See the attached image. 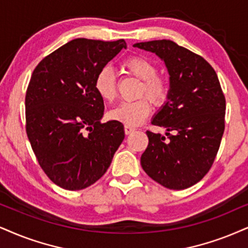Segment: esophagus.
I'll return each instance as SVG.
<instances>
[{
    "label": "esophagus",
    "instance_id": "1",
    "mask_svg": "<svg viewBox=\"0 0 248 248\" xmlns=\"http://www.w3.org/2000/svg\"><path fill=\"white\" fill-rule=\"evenodd\" d=\"M134 130H136V127H133V126H130V125H125V126H124L125 134H130V133H132Z\"/></svg>",
    "mask_w": 248,
    "mask_h": 248
}]
</instances>
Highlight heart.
Wrapping results in <instances>:
<instances>
[{"label": "heart", "instance_id": "1", "mask_svg": "<svg viewBox=\"0 0 248 248\" xmlns=\"http://www.w3.org/2000/svg\"><path fill=\"white\" fill-rule=\"evenodd\" d=\"M122 70L127 75L141 80L139 96H146L154 106L160 107L169 96V81L162 76L156 75L157 68L151 60L140 55H134L122 62ZM94 90L101 99L112 102L117 96V80L109 68H103L97 72L94 80ZM151 112V105L146 99L134 102H123L109 112V117L114 121L137 126L142 123Z\"/></svg>", "mask_w": 248, "mask_h": 248}]
</instances>
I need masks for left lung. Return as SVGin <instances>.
Wrapping results in <instances>:
<instances>
[{
    "instance_id": "left-lung-1",
    "label": "left lung",
    "mask_w": 248,
    "mask_h": 248,
    "mask_svg": "<svg viewBox=\"0 0 248 248\" xmlns=\"http://www.w3.org/2000/svg\"><path fill=\"white\" fill-rule=\"evenodd\" d=\"M164 61L170 76L168 101L152 124L166 137L147 131L148 146L140 158L145 172L170 189L197 184L212 168L224 132L225 97L217 75L200 55L171 40L139 42Z\"/></svg>"
}]
</instances>
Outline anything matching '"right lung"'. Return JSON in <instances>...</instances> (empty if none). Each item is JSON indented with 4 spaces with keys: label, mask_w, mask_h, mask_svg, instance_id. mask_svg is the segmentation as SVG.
Masks as SVG:
<instances>
[{
    "label": "right lung",
    "mask_w": 248,
    "mask_h": 248,
    "mask_svg": "<svg viewBox=\"0 0 248 248\" xmlns=\"http://www.w3.org/2000/svg\"><path fill=\"white\" fill-rule=\"evenodd\" d=\"M124 48L123 39H75L46 56L32 73L26 133L40 167L64 189L78 191L99 180L124 140L121 122L101 123L105 105L94 90L97 72Z\"/></svg>",
    "instance_id": "right-lung-1"
}]
</instances>
